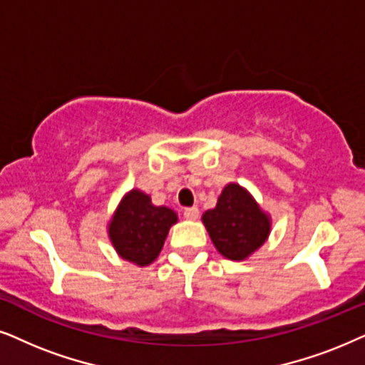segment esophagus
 <instances>
[{
	"mask_svg": "<svg viewBox=\"0 0 365 365\" xmlns=\"http://www.w3.org/2000/svg\"><path fill=\"white\" fill-rule=\"evenodd\" d=\"M183 217L187 218V220H197L198 218V208L197 207H188L183 210Z\"/></svg>",
	"mask_w": 365,
	"mask_h": 365,
	"instance_id": "obj_1",
	"label": "esophagus"
}]
</instances>
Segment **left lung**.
Instances as JSON below:
<instances>
[{"label": "left lung", "mask_w": 365, "mask_h": 365, "mask_svg": "<svg viewBox=\"0 0 365 365\" xmlns=\"http://www.w3.org/2000/svg\"><path fill=\"white\" fill-rule=\"evenodd\" d=\"M202 220L213 245L230 260H244L264 244L270 232L269 217L237 183L223 188L217 207L203 213Z\"/></svg>", "instance_id": "8db88e82"}]
</instances>
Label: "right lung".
<instances>
[{"instance_id": "obj_1", "label": "right lung", "mask_w": 365, "mask_h": 365, "mask_svg": "<svg viewBox=\"0 0 365 365\" xmlns=\"http://www.w3.org/2000/svg\"><path fill=\"white\" fill-rule=\"evenodd\" d=\"M177 213L155 207L147 193L132 190L121 200L110 223L111 244L125 260L148 265L157 259Z\"/></svg>"}]
</instances>
